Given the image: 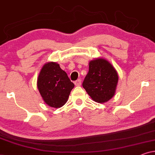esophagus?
Instances as JSON below:
<instances>
[{
  "mask_svg": "<svg viewBox=\"0 0 155 155\" xmlns=\"http://www.w3.org/2000/svg\"><path fill=\"white\" fill-rule=\"evenodd\" d=\"M74 83H75V84L76 86H80L81 85V80H80V79H78V80H76V81L74 82Z\"/></svg>",
  "mask_w": 155,
  "mask_h": 155,
  "instance_id": "obj_1",
  "label": "esophagus"
}]
</instances>
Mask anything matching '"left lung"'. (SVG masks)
<instances>
[{
    "mask_svg": "<svg viewBox=\"0 0 155 155\" xmlns=\"http://www.w3.org/2000/svg\"><path fill=\"white\" fill-rule=\"evenodd\" d=\"M118 80V73L113 65L99 58L89 63V72L82 87L94 101L104 103L115 94Z\"/></svg>",
    "mask_w": 155,
    "mask_h": 155,
    "instance_id": "obj_1",
    "label": "left lung"
}]
</instances>
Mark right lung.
Segmentation results:
<instances>
[{"mask_svg":"<svg viewBox=\"0 0 155 155\" xmlns=\"http://www.w3.org/2000/svg\"><path fill=\"white\" fill-rule=\"evenodd\" d=\"M74 86L67 73L55 62L44 64L37 78L38 90L44 102L54 108L67 102Z\"/></svg>","mask_w":155,"mask_h":155,"instance_id":"add662e5","label":"right lung"}]
</instances>
